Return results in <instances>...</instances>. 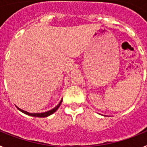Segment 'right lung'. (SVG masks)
<instances>
[{
	"label": "right lung",
	"instance_id": "1",
	"mask_svg": "<svg viewBox=\"0 0 147 147\" xmlns=\"http://www.w3.org/2000/svg\"><path fill=\"white\" fill-rule=\"evenodd\" d=\"M62 100H61L60 102H59V103L58 104V105H57L55 107H54V108H53L52 110H49V111H47V112L41 113H30L27 112V111H25V110H21V109H20L19 107H18V109L20 110V111H21V112L23 113L26 114V115H32V116H34V117H40H40H42V118L43 117L44 118V117H47V116H49V115H51V114L54 113V112H56V111L57 110V109L59 107V106H60L61 103H62Z\"/></svg>",
	"mask_w": 147,
	"mask_h": 147
}]
</instances>
